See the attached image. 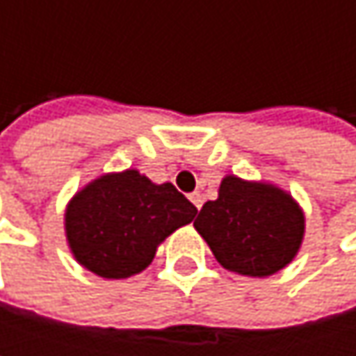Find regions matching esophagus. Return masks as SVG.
Wrapping results in <instances>:
<instances>
[{
  "mask_svg": "<svg viewBox=\"0 0 356 356\" xmlns=\"http://www.w3.org/2000/svg\"><path fill=\"white\" fill-rule=\"evenodd\" d=\"M189 200H191V204H193V206H195L197 210L202 208V202H204V200H202L200 191H193V193H189Z\"/></svg>",
  "mask_w": 356,
  "mask_h": 356,
  "instance_id": "34e87169",
  "label": "esophagus"
}]
</instances>
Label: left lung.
Instances as JSON below:
<instances>
[{
	"mask_svg": "<svg viewBox=\"0 0 356 356\" xmlns=\"http://www.w3.org/2000/svg\"><path fill=\"white\" fill-rule=\"evenodd\" d=\"M193 227L225 270L266 278L297 257L305 212L291 191L270 181L225 175L218 197L202 206Z\"/></svg>",
	"mask_w": 356,
	"mask_h": 356,
	"instance_id": "obj_1",
	"label": "left lung"
}]
</instances>
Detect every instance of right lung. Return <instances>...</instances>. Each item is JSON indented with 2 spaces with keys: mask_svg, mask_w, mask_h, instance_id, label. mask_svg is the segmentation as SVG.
I'll return each mask as SVG.
<instances>
[{
  "mask_svg": "<svg viewBox=\"0 0 356 356\" xmlns=\"http://www.w3.org/2000/svg\"><path fill=\"white\" fill-rule=\"evenodd\" d=\"M195 214L173 183H152L138 169H125L80 187L65 206L63 231L82 268L121 280L146 270L159 245Z\"/></svg>",
  "mask_w": 356,
  "mask_h": 356,
  "instance_id": "1",
  "label": "right lung"
}]
</instances>
